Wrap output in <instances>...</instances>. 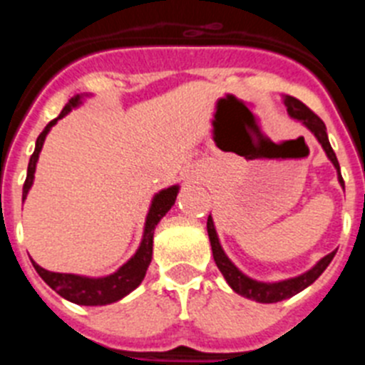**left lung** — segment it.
Instances as JSON below:
<instances>
[{
  "label": "left lung",
  "mask_w": 365,
  "mask_h": 365,
  "mask_svg": "<svg viewBox=\"0 0 365 365\" xmlns=\"http://www.w3.org/2000/svg\"><path fill=\"white\" fill-rule=\"evenodd\" d=\"M283 104H285L287 113H289V117L294 118V120L302 122L309 131L316 137V140L322 144L324 148L325 155H327V159L333 163V166L336 168L338 173V182L344 186V179H341L340 173V164H338L336 155H334L333 148L329 144V137H327V130H325V124L322 122V118L318 115L311 111L305 104H302L298 98L294 96H283ZM206 230H208V237H210V245H212V254H214V261L217 269L221 270V274L225 276L228 285L232 287V291L237 292V294L245 296L248 299H254V302L259 303H276L282 302V299L292 298L294 294L302 292L303 289H307L311 283H314L316 279L320 278L322 272L329 267V263L333 261L334 254L331 252L327 256L322 257L318 263H316L312 269H309L307 272L299 274L296 278H289V279H282V282H257V279H252L250 276H247L245 272H241L237 267L234 265L230 261V257L225 254L222 250L221 243H219L217 232H215L214 227V219L212 215H208V221H206Z\"/></svg>",
  "instance_id": "8db88e82"
}]
</instances>
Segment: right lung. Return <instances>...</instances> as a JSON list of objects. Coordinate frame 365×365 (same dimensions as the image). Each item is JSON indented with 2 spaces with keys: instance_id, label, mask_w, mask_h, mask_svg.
Here are the masks:
<instances>
[{
  "instance_id": "1",
  "label": "right lung",
  "mask_w": 365,
  "mask_h": 365,
  "mask_svg": "<svg viewBox=\"0 0 365 365\" xmlns=\"http://www.w3.org/2000/svg\"><path fill=\"white\" fill-rule=\"evenodd\" d=\"M87 95H76L69 100L66 104V108L62 109V113L58 115L54 120H51L49 124L45 125V130L41 131L40 137L36 138V148H34V153L31 155V160H29L27 168V179H25L24 185V201L27 199V193L31 190L32 182H34V172H36V163L38 157H40V151L43 148L45 137L51 131L54 124H56L60 118H63L67 113L73 111L74 108H78L82 104V98ZM177 193H179V185H173L170 188L160 190L159 193H155L153 199H151L150 210H148L146 222H144V234L143 241L138 245L137 252L125 261L124 265L117 270V272L104 276V278H87V276H78V274H62V272H51V270L41 269L38 263L32 261V265L36 269V272L40 274L41 279H43L47 285L56 291L62 298L69 299L73 303H78V305H109V303H115L118 299H122L124 296L130 294L131 291H135L140 283H143L144 276H146V270L151 263V256H153V232L155 227L159 225L160 219L170 212L173 205H175Z\"/></svg>"
}]
</instances>
